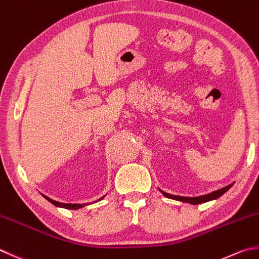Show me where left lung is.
<instances>
[{
	"instance_id": "left-lung-1",
	"label": "left lung",
	"mask_w": 259,
	"mask_h": 259,
	"mask_svg": "<svg viewBox=\"0 0 259 259\" xmlns=\"http://www.w3.org/2000/svg\"><path fill=\"white\" fill-rule=\"evenodd\" d=\"M232 185H229L227 187H223L221 189H218L215 192H213L211 194H207V195H203V196H198V197H183V196H177V195H170L167 194L161 190V193L163 194V196L168 197V198H171V199H176V201H180V202H186V203H190V204H194V205H196V204H201V203H205L208 201H212V199H215L218 197H220L221 195H223L224 193L227 192V190L230 189V187Z\"/></svg>"
}]
</instances>
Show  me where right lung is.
<instances>
[{"label": "right lung", "mask_w": 259, "mask_h": 259, "mask_svg": "<svg viewBox=\"0 0 259 259\" xmlns=\"http://www.w3.org/2000/svg\"><path fill=\"white\" fill-rule=\"evenodd\" d=\"M42 196L45 197L48 202H51L52 204H54V205L58 206V207H64V208H70V209H77V208H80V207L85 206V204H65V203H60V202L54 201V199H51L50 197L45 196V195H42ZM100 199H102V197Z\"/></svg>", "instance_id": "obj_1"}]
</instances>
